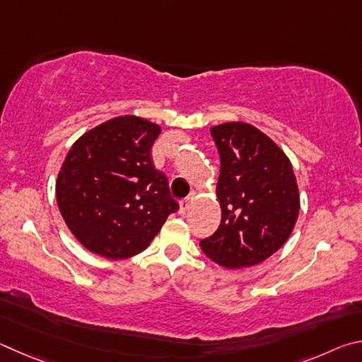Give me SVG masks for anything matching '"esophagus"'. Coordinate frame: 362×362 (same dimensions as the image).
<instances>
[{
  "label": "esophagus",
  "mask_w": 362,
  "mask_h": 362,
  "mask_svg": "<svg viewBox=\"0 0 362 362\" xmlns=\"http://www.w3.org/2000/svg\"><path fill=\"white\" fill-rule=\"evenodd\" d=\"M192 199H194V192L189 195V197H186V199H182L181 202H180V213L181 214H185L189 208H191V204H192Z\"/></svg>",
  "instance_id": "34e87169"
}]
</instances>
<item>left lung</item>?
I'll use <instances>...</instances> for the list:
<instances>
[{
	"instance_id": "left-lung-1",
	"label": "left lung",
	"mask_w": 362,
	"mask_h": 362,
	"mask_svg": "<svg viewBox=\"0 0 362 362\" xmlns=\"http://www.w3.org/2000/svg\"><path fill=\"white\" fill-rule=\"evenodd\" d=\"M221 160V224L200 240L205 255L227 269L265 261L286 242L299 214L289 158L256 127L229 122L211 129Z\"/></svg>"
}]
</instances>
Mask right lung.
Here are the masks:
<instances>
[{"instance_id":"obj_1","label":"right lung","mask_w":362,"mask_h":362,"mask_svg":"<svg viewBox=\"0 0 362 362\" xmlns=\"http://www.w3.org/2000/svg\"><path fill=\"white\" fill-rule=\"evenodd\" d=\"M160 127L122 116L82 135L57 180V204L69 230L88 251L125 259L148 248L180 210L151 148Z\"/></svg>"}]
</instances>
